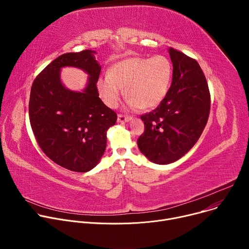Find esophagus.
<instances>
[{"mask_svg":"<svg viewBox=\"0 0 249 249\" xmlns=\"http://www.w3.org/2000/svg\"><path fill=\"white\" fill-rule=\"evenodd\" d=\"M130 120H132V117L127 116V115H123V114H119V115H118V118H117V121H118L119 123L129 122Z\"/></svg>","mask_w":249,"mask_h":249,"instance_id":"esophagus-1","label":"esophagus"}]
</instances>
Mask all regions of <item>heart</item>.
I'll use <instances>...</instances> for the list:
<instances>
[{
  "label": "heart",
  "instance_id": "b5f03b06",
  "mask_svg": "<svg viewBox=\"0 0 249 249\" xmlns=\"http://www.w3.org/2000/svg\"><path fill=\"white\" fill-rule=\"evenodd\" d=\"M171 61L163 55L152 58L135 56L114 64L107 76L101 77L97 89L104 103L111 108L118 105L122 88L132 108L151 109L166 96L172 80Z\"/></svg>",
  "mask_w": 249,
  "mask_h": 249
}]
</instances>
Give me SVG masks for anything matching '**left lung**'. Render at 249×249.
<instances>
[{"label": "left lung", "mask_w": 249, "mask_h": 249, "mask_svg": "<svg viewBox=\"0 0 249 249\" xmlns=\"http://www.w3.org/2000/svg\"><path fill=\"white\" fill-rule=\"evenodd\" d=\"M173 72L164 99L152 112L141 116L145 131L137 144L141 153L157 164L182 158L196 144L209 118L211 96L198 62L168 49Z\"/></svg>", "instance_id": "1"}]
</instances>
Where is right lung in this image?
<instances>
[{
  "instance_id": "1",
  "label": "right lung",
  "mask_w": 249,
  "mask_h": 249,
  "mask_svg": "<svg viewBox=\"0 0 249 249\" xmlns=\"http://www.w3.org/2000/svg\"><path fill=\"white\" fill-rule=\"evenodd\" d=\"M92 50L66 53L52 61L34 80L29 98V120L43 153L64 168L87 172L100 160L106 132L117 114L99 98L96 83L101 67ZM79 67L89 75L83 92L65 88L60 68Z\"/></svg>"
}]
</instances>
